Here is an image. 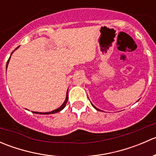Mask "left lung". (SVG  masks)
I'll return each mask as SVG.
<instances>
[{"label": "left lung", "mask_w": 156, "mask_h": 156, "mask_svg": "<svg viewBox=\"0 0 156 156\" xmlns=\"http://www.w3.org/2000/svg\"><path fill=\"white\" fill-rule=\"evenodd\" d=\"M92 106H94V108H96V109H97V110H98V111H100V110H99V109H98V108H96V107H95V106H94V105H93V104H92Z\"/></svg>", "instance_id": "left-lung-1"}]
</instances>
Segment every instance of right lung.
<instances>
[{
  "label": "right lung",
  "instance_id": "1",
  "mask_svg": "<svg viewBox=\"0 0 156 156\" xmlns=\"http://www.w3.org/2000/svg\"><path fill=\"white\" fill-rule=\"evenodd\" d=\"M18 48H19V47H18ZM18 48H16V49H15V50H16V49H18ZM12 53H11V55H12ZM10 58H9L8 60H7V66H8L9 62H10ZM68 99H69V96H68V90H67V93H66V100H65V102H64L63 104H62V106H61L60 107H59V108H56V109L53 110V111H52V112H34V113H37V114L48 115V114H53V113H56V112H60L61 110H62V109H63L64 108H65L66 105L67 101H68Z\"/></svg>",
  "mask_w": 156,
  "mask_h": 156
}]
</instances>
